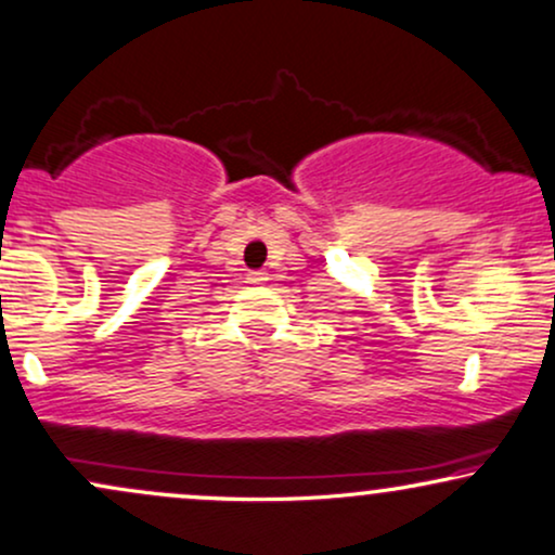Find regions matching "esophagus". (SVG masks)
I'll use <instances>...</instances> for the list:
<instances>
[{
  "label": "esophagus",
  "mask_w": 555,
  "mask_h": 555,
  "mask_svg": "<svg viewBox=\"0 0 555 555\" xmlns=\"http://www.w3.org/2000/svg\"><path fill=\"white\" fill-rule=\"evenodd\" d=\"M264 280H267V272H264V270H254V272H249V283L262 285Z\"/></svg>",
  "instance_id": "obj_1"
}]
</instances>
